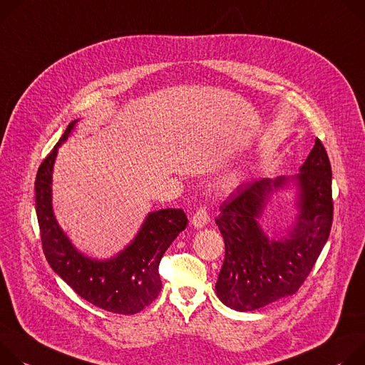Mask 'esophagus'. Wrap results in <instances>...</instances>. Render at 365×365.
I'll return each mask as SVG.
<instances>
[{"label":"esophagus","instance_id":"esophagus-1","mask_svg":"<svg viewBox=\"0 0 365 365\" xmlns=\"http://www.w3.org/2000/svg\"><path fill=\"white\" fill-rule=\"evenodd\" d=\"M209 220H210L209 212H207L205 207H200V209L194 213V216H192V219H191V223H192L194 227H203V226L207 225Z\"/></svg>","mask_w":365,"mask_h":365}]
</instances>
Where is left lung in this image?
I'll return each instance as SVG.
<instances>
[{
    "mask_svg": "<svg viewBox=\"0 0 365 365\" xmlns=\"http://www.w3.org/2000/svg\"><path fill=\"white\" fill-rule=\"evenodd\" d=\"M300 171V215L289 236L269 239L258 223L271 192L286 185L284 177L242 184L220 205L216 225L226 252L216 294L230 309L251 312L294 294L325 247L334 220L332 168L320 139Z\"/></svg>",
    "mask_w": 365,
    "mask_h": 365,
    "instance_id": "1",
    "label": "left lung"
}]
</instances>
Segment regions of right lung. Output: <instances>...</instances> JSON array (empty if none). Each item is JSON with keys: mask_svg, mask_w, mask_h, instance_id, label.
<instances>
[{"mask_svg": "<svg viewBox=\"0 0 365 365\" xmlns=\"http://www.w3.org/2000/svg\"><path fill=\"white\" fill-rule=\"evenodd\" d=\"M76 121L68 125L36 174V215L42 248L52 269L78 296L111 313L135 314L158 297L162 289L159 262L188 220L181 209L158 210L148 215L135 240L117 257L96 261L79 254L59 227L51 203L58 146L66 140Z\"/></svg>", "mask_w": 365, "mask_h": 365, "instance_id": "add662e5", "label": "right lung"}]
</instances>
